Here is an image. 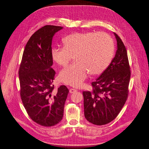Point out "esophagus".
I'll return each mask as SVG.
<instances>
[{
    "label": "esophagus",
    "instance_id": "1",
    "mask_svg": "<svg viewBox=\"0 0 149 149\" xmlns=\"http://www.w3.org/2000/svg\"><path fill=\"white\" fill-rule=\"evenodd\" d=\"M76 91H77V90L76 89H74V88H70V90H69L70 93H75Z\"/></svg>",
    "mask_w": 149,
    "mask_h": 149
}]
</instances>
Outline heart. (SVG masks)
<instances>
[{
    "mask_svg": "<svg viewBox=\"0 0 149 149\" xmlns=\"http://www.w3.org/2000/svg\"><path fill=\"white\" fill-rule=\"evenodd\" d=\"M63 48L51 51L53 61L66 66L74 56V64L62 70L59 80L75 87H81L90 73L99 74L104 72L112 61L114 44L109 35L104 32L75 33L62 40Z\"/></svg>",
    "mask_w": 149,
    "mask_h": 149,
    "instance_id": "obj_1",
    "label": "heart"
}]
</instances>
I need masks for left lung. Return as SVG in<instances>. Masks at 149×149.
Listing matches in <instances>:
<instances>
[{"instance_id": "obj_1", "label": "left lung", "mask_w": 149, "mask_h": 149, "mask_svg": "<svg viewBox=\"0 0 149 149\" xmlns=\"http://www.w3.org/2000/svg\"><path fill=\"white\" fill-rule=\"evenodd\" d=\"M117 41L115 56L107 69L91 83V91H83L84 116L90 123L103 125L118 116L129 93L130 68L126 47L114 33Z\"/></svg>"}]
</instances>
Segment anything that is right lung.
Masks as SVG:
<instances>
[{
    "label": "right lung",
    "instance_id": "obj_1",
    "mask_svg": "<svg viewBox=\"0 0 149 149\" xmlns=\"http://www.w3.org/2000/svg\"><path fill=\"white\" fill-rule=\"evenodd\" d=\"M61 26L47 25L36 31L24 48L19 74L20 97L30 117L43 126H52L62 119L69 93L65 86L55 90L56 74L51 68L52 37Z\"/></svg>",
    "mask_w": 149,
    "mask_h": 149
}]
</instances>
